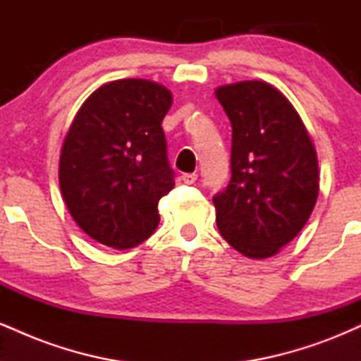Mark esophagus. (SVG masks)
<instances>
[{
    "mask_svg": "<svg viewBox=\"0 0 361 361\" xmlns=\"http://www.w3.org/2000/svg\"><path fill=\"white\" fill-rule=\"evenodd\" d=\"M197 173H183L181 175V180H183L185 185H193L195 181H197Z\"/></svg>",
    "mask_w": 361,
    "mask_h": 361,
    "instance_id": "1",
    "label": "esophagus"
}]
</instances>
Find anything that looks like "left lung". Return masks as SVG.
I'll return each mask as SVG.
<instances>
[{
  "mask_svg": "<svg viewBox=\"0 0 361 361\" xmlns=\"http://www.w3.org/2000/svg\"><path fill=\"white\" fill-rule=\"evenodd\" d=\"M215 97L233 127L231 181L212 198L219 233L247 258H270L300 233L316 205V147L275 86L241 81L219 86Z\"/></svg>",
  "mask_w": 361,
  "mask_h": 361,
  "instance_id": "8db88e82",
  "label": "left lung"
}]
</instances>
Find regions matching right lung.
I'll return each instance as SVG.
<instances>
[{
	"label": "right lung",
	"mask_w": 361,
	"mask_h": 361,
	"mask_svg": "<svg viewBox=\"0 0 361 361\" xmlns=\"http://www.w3.org/2000/svg\"><path fill=\"white\" fill-rule=\"evenodd\" d=\"M168 88L147 80L106 82L78 110L59 161V186L74 222L94 241L128 250L159 224L157 204L175 186L164 115Z\"/></svg>",
	"instance_id": "1"
}]
</instances>
